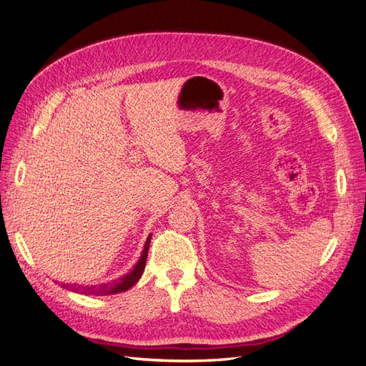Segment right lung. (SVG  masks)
I'll return each mask as SVG.
<instances>
[{"mask_svg":"<svg viewBox=\"0 0 366 366\" xmlns=\"http://www.w3.org/2000/svg\"><path fill=\"white\" fill-rule=\"evenodd\" d=\"M149 242H151V235L148 237L147 242H145V249L142 252V257L137 261V264L134 265L128 274H125L124 278H120L117 281L113 282H107V284H101V285H92V287H84V285H76V284H67L64 285L65 289H69L71 292L76 293H82V295H94V296H102V295H116V293H122L128 289H131L134 285L145 270V264H147V257H148V249H149Z\"/></svg>","mask_w":366,"mask_h":366,"instance_id":"right-lung-1","label":"right lung"}]
</instances>
